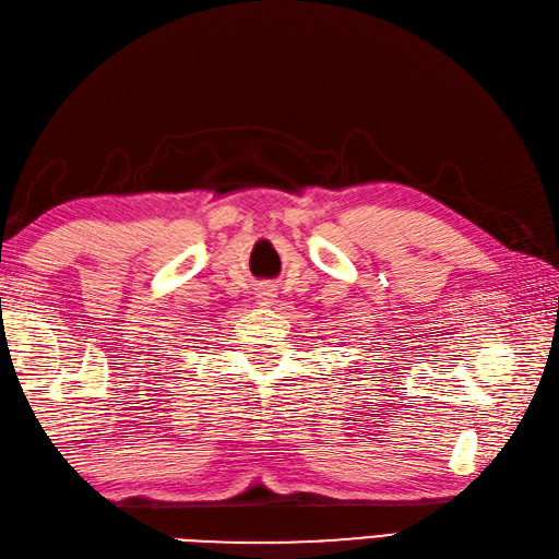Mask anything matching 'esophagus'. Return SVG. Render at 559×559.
<instances>
[{
    "instance_id": "obj_1",
    "label": "esophagus",
    "mask_w": 559,
    "mask_h": 559,
    "mask_svg": "<svg viewBox=\"0 0 559 559\" xmlns=\"http://www.w3.org/2000/svg\"><path fill=\"white\" fill-rule=\"evenodd\" d=\"M255 299H258L260 306H270L272 301H275V289H272V287H260L258 294H255Z\"/></svg>"
}]
</instances>
